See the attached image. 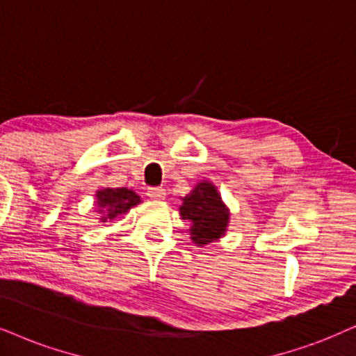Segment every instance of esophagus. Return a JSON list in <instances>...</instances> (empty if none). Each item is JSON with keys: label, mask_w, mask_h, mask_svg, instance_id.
Masks as SVG:
<instances>
[{"label": "esophagus", "mask_w": 356, "mask_h": 356, "mask_svg": "<svg viewBox=\"0 0 356 356\" xmlns=\"http://www.w3.org/2000/svg\"><path fill=\"white\" fill-rule=\"evenodd\" d=\"M147 197L154 202H163L165 199V191L163 187H151L147 188Z\"/></svg>", "instance_id": "34e87169"}]
</instances>
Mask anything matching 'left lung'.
<instances>
[{"label": "left lung", "instance_id": "obj_1", "mask_svg": "<svg viewBox=\"0 0 356 356\" xmlns=\"http://www.w3.org/2000/svg\"><path fill=\"white\" fill-rule=\"evenodd\" d=\"M182 220L191 222V240L197 246L217 241L227 233L230 210L223 204L217 187L209 181H202L182 199Z\"/></svg>", "mask_w": 356, "mask_h": 356}]
</instances>
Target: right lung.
I'll return each instance as SVG.
<instances>
[{
  "instance_id": "obj_1",
  "label": "right lung",
  "mask_w": 356,
  "mask_h": 356,
  "mask_svg": "<svg viewBox=\"0 0 356 356\" xmlns=\"http://www.w3.org/2000/svg\"><path fill=\"white\" fill-rule=\"evenodd\" d=\"M97 205L98 211L103 213L100 218L102 222H106V220H113L118 217V215H123L128 211L131 207L138 205L141 199L136 192L129 191L126 187H118V188H102V191H97Z\"/></svg>"
}]
</instances>
